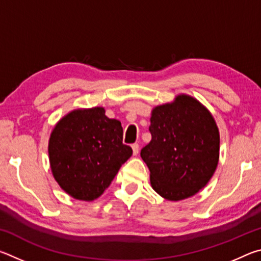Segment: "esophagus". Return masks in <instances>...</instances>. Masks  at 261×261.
<instances>
[{
    "label": "esophagus",
    "instance_id": "esophagus-1",
    "mask_svg": "<svg viewBox=\"0 0 261 261\" xmlns=\"http://www.w3.org/2000/svg\"><path fill=\"white\" fill-rule=\"evenodd\" d=\"M132 151H134V155H137V154L139 153V145L138 144L132 145Z\"/></svg>",
    "mask_w": 261,
    "mask_h": 261
}]
</instances>
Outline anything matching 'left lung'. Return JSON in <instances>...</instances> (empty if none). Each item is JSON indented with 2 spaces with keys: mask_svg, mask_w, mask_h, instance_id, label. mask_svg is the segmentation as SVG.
<instances>
[{
  "mask_svg": "<svg viewBox=\"0 0 261 261\" xmlns=\"http://www.w3.org/2000/svg\"><path fill=\"white\" fill-rule=\"evenodd\" d=\"M152 140L140 152L154 191L167 200L187 199L206 187L219 163L220 135L197 99L179 94L153 108Z\"/></svg>",
  "mask_w": 261,
  "mask_h": 261,
  "instance_id": "obj_1",
  "label": "left lung"
}]
</instances>
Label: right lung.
<instances>
[{
    "label": "right lung",
    "mask_w": 261,
    "mask_h": 261,
    "mask_svg": "<svg viewBox=\"0 0 261 261\" xmlns=\"http://www.w3.org/2000/svg\"><path fill=\"white\" fill-rule=\"evenodd\" d=\"M121 122L105 108L74 109L57 122L48 144L53 176L74 199L92 201L107 189L132 155Z\"/></svg>",
    "instance_id": "1"
}]
</instances>
